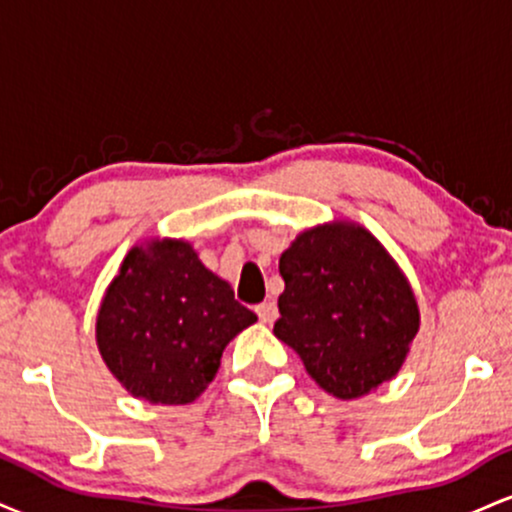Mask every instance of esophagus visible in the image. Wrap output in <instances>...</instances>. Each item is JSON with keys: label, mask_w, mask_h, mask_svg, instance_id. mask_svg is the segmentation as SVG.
I'll return each instance as SVG.
<instances>
[{"label": "esophagus", "mask_w": 512, "mask_h": 512, "mask_svg": "<svg viewBox=\"0 0 512 512\" xmlns=\"http://www.w3.org/2000/svg\"><path fill=\"white\" fill-rule=\"evenodd\" d=\"M257 317H260V322H264V325H272V322L279 317V308H276V303L272 301H264L255 308Z\"/></svg>", "instance_id": "esophagus-1"}]
</instances>
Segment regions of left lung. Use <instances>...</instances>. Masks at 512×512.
<instances>
[{"mask_svg": "<svg viewBox=\"0 0 512 512\" xmlns=\"http://www.w3.org/2000/svg\"><path fill=\"white\" fill-rule=\"evenodd\" d=\"M279 274L274 334L322 390L356 399L395 378L419 332V305L373 233L349 221L308 228L281 255Z\"/></svg>", "mask_w": 512, "mask_h": 512, "instance_id": "obj_1", "label": "left lung"}]
</instances>
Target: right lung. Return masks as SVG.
<instances>
[{
	"instance_id": "right-lung-1",
	"label": "right lung",
	"mask_w": 512,
	"mask_h": 512,
	"mask_svg": "<svg viewBox=\"0 0 512 512\" xmlns=\"http://www.w3.org/2000/svg\"><path fill=\"white\" fill-rule=\"evenodd\" d=\"M252 322L257 315L190 243L163 238L127 252L98 310L96 342L129 395L190 404L214 380L226 344Z\"/></svg>"
}]
</instances>
